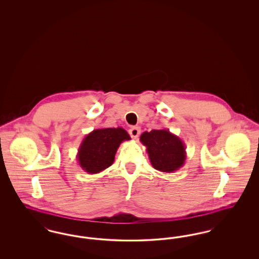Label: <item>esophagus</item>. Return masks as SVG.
<instances>
[{
	"label": "esophagus",
	"instance_id": "34e87169",
	"mask_svg": "<svg viewBox=\"0 0 259 259\" xmlns=\"http://www.w3.org/2000/svg\"><path fill=\"white\" fill-rule=\"evenodd\" d=\"M140 133H141V128L138 127V126L132 127V128L129 130V134L131 135L132 139H134V140H136V139L139 137Z\"/></svg>",
	"mask_w": 259,
	"mask_h": 259
}]
</instances>
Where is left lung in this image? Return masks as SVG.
Listing matches in <instances>:
<instances>
[{
	"instance_id": "obj_1",
	"label": "left lung",
	"mask_w": 259,
	"mask_h": 259,
	"mask_svg": "<svg viewBox=\"0 0 259 259\" xmlns=\"http://www.w3.org/2000/svg\"><path fill=\"white\" fill-rule=\"evenodd\" d=\"M140 141L147 148L149 160L154 169L172 172L185 165V144L168 129L146 131L140 137Z\"/></svg>"
}]
</instances>
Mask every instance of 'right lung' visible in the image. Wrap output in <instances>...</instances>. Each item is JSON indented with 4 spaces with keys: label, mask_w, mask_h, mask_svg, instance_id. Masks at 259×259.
<instances>
[{
    "label": "right lung",
    "mask_w": 259,
    "mask_h": 259,
    "mask_svg": "<svg viewBox=\"0 0 259 259\" xmlns=\"http://www.w3.org/2000/svg\"><path fill=\"white\" fill-rule=\"evenodd\" d=\"M130 140L127 131L121 127L95 129L83 138L78 148V164L88 174L102 172L113 163L120 144Z\"/></svg>",
    "instance_id": "add662e5"
}]
</instances>
